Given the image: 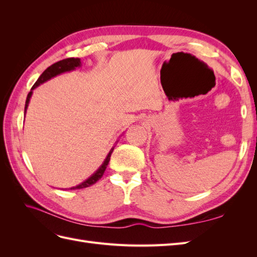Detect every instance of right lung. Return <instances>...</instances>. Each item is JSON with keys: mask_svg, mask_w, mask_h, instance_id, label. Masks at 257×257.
I'll use <instances>...</instances> for the list:
<instances>
[{"mask_svg": "<svg viewBox=\"0 0 257 257\" xmlns=\"http://www.w3.org/2000/svg\"><path fill=\"white\" fill-rule=\"evenodd\" d=\"M80 66H81L80 59H78V58H76V59L75 58H68V59H64V60H62V61H59V62H57V63H54L51 66H49L47 69H45L44 73L40 76V78H38L37 81L34 83L32 89H31L30 93H29L28 96H27L26 107H25V114H26L27 109H28V106H29V103H30V98H31V96H32V94H33V90L36 89L38 85H41L42 83L50 80L51 78H53V77H56V76H58L60 74L74 71V69H76V67H80ZM113 148L114 147L111 148L109 153L107 154L106 159L104 160L103 164L98 167V169L96 170V172H94V174L91 175L87 179V180H84L80 184L76 185V186H73V188H71V190H79V189L88 188V186L94 184L97 180H99V179L102 178V176L104 175L105 170L107 168L108 163H109V161H110V157H111V153L113 151Z\"/></svg>", "mask_w": 257, "mask_h": 257, "instance_id": "add662e5", "label": "right lung"}]
</instances>
